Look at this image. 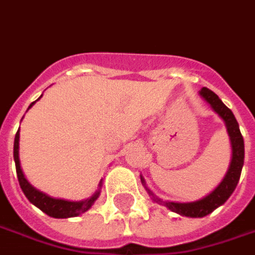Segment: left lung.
Returning a JSON list of instances; mask_svg holds the SVG:
<instances>
[{
  "instance_id": "1",
  "label": "left lung",
  "mask_w": 255,
  "mask_h": 255,
  "mask_svg": "<svg viewBox=\"0 0 255 255\" xmlns=\"http://www.w3.org/2000/svg\"><path fill=\"white\" fill-rule=\"evenodd\" d=\"M200 94L210 106L213 107V110L216 111L217 114L224 120V123L227 126L228 135H230V139H231V145H233V160H231V164H230L227 175L224 177L221 184L217 187L213 193L208 194L205 198L200 200V201L187 203V204L164 203V201H161V200L154 197V200L158 204L165 205L168 210L185 217H205L207 214L213 213L217 207L224 204L230 198V195L233 194V191L236 190V187H237L240 175H241V170H243V164H244V139H243V135L240 132L238 123L234 114L231 113V110L227 106H224V103L218 98V95L214 94L211 90L203 87ZM148 193H151V191H148Z\"/></svg>"
}]
</instances>
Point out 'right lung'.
I'll return each instance as SVG.
<instances>
[{"instance_id": "obj_1", "label": "right lung", "mask_w": 255, "mask_h": 255, "mask_svg": "<svg viewBox=\"0 0 255 255\" xmlns=\"http://www.w3.org/2000/svg\"><path fill=\"white\" fill-rule=\"evenodd\" d=\"M35 103V101H34ZM34 103H31V106L28 108L34 106ZM18 141H19V131H17L15 134V139H14V160H15V168H17V177L19 187L22 190V193L25 194L29 203L38 207L42 213H45L47 216L54 217V218H68V217H77L80 214L85 213L95 200L98 197L100 191L88 198V200H84L80 203H74V201H65V200H57V198H51L47 194L41 193L38 190H35L31 184L28 183L22 174L21 170V165H19V157H18Z\"/></svg>"}]
</instances>
